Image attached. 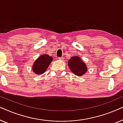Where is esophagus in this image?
Returning <instances> with one entry per match:
<instances>
[{
    "label": "esophagus",
    "mask_w": 123,
    "mask_h": 123,
    "mask_svg": "<svg viewBox=\"0 0 123 123\" xmlns=\"http://www.w3.org/2000/svg\"><path fill=\"white\" fill-rule=\"evenodd\" d=\"M64 58L63 57H59V58H58V59L59 60H64Z\"/></svg>",
    "instance_id": "esophagus-1"
}]
</instances>
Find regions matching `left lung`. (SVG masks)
<instances>
[{
    "instance_id": "left-lung-1",
    "label": "left lung",
    "mask_w": 123,
    "mask_h": 123,
    "mask_svg": "<svg viewBox=\"0 0 123 123\" xmlns=\"http://www.w3.org/2000/svg\"><path fill=\"white\" fill-rule=\"evenodd\" d=\"M68 65L70 70L77 76H82L87 71V65L78 56L71 57L68 60Z\"/></svg>"
}]
</instances>
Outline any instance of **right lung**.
Segmentation results:
<instances>
[{
    "mask_svg": "<svg viewBox=\"0 0 123 123\" xmlns=\"http://www.w3.org/2000/svg\"><path fill=\"white\" fill-rule=\"evenodd\" d=\"M53 59V57L48 54L40 55L33 64L32 69L33 73L37 75L42 74L47 70Z\"/></svg>",
    "mask_w": 123,
    "mask_h": 123,
    "instance_id": "obj_1",
    "label": "right lung"
}]
</instances>
